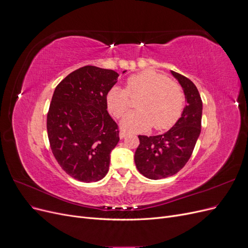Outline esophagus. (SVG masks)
I'll list each match as a JSON object with an SVG mask.
<instances>
[{"label": "esophagus", "instance_id": "34e87169", "mask_svg": "<svg viewBox=\"0 0 248 248\" xmlns=\"http://www.w3.org/2000/svg\"><path fill=\"white\" fill-rule=\"evenodd\" d=\"M119 136H120V139L123 140V139H125L127 136H128V133L125 132V131H120V134H119Z\"/></svg>", "mask_w": 248, "mask_h": 248}]
</instances>
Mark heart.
<instances>
[{
	"label": "heart",
	"instance_id": "obj_1",
	"mask_svg": "<svg viewBox=\"0 0 248 248\" xmlns=\"http://www.w3.org/2000/svg\"><path fill=\"white\" fill-rule=\"evenodd\" d=\"M130 98H140L137 102L139 109L122 120L121 127L126 131H145L152 125L156 130L169 129L181 117L185 103L182 87L152 69L128 78L125 90L109 89L107 104L112 116H125L131 108Z\"/></svg>",
	"mask_w": 248,
	"mask_h": 248
}]
</instances>
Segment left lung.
<instances>
[{
  "label": "left lung",
  "instance_id": "obj_1",
  "mask_svg": "<svg viewBox=\"0 0 248 248\" xmlns=\"http://www.w3.org/2000/svg\"><path fill=\"white\" fill-rule=\"evenodd\" d=\"M181 85L186 106L171 128L160 136H139L134 162L141 175L152 180L168 178L189 160L201 133L202 102L196 85L184 76L170 71Z\"/></svg>",
  "mask_w": 248,
  "mask_h": 248
}]
</instances>
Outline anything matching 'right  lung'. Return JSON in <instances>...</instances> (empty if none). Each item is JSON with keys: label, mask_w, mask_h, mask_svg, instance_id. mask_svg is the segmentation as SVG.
I'll use <instances>...</instances> for the list:
<instances>
[{"label": "right lung", "mask_w": 248, "mask_h": 248, "mask_svg": "<svg viewBox=\"0 0 248 248\" xmlns=\"http://www.w3.org/2000/svg\"><path fill=\"white\" fill-rule=\"evenodd\" d=\"M118 77L114 70L84 66L68 74L52 95L46 122L50 149L60 167L78 181H99L108 171L120 138L107 110V94Z\"/></svg>", "instance_id": "add662e5"}]
</instances>
